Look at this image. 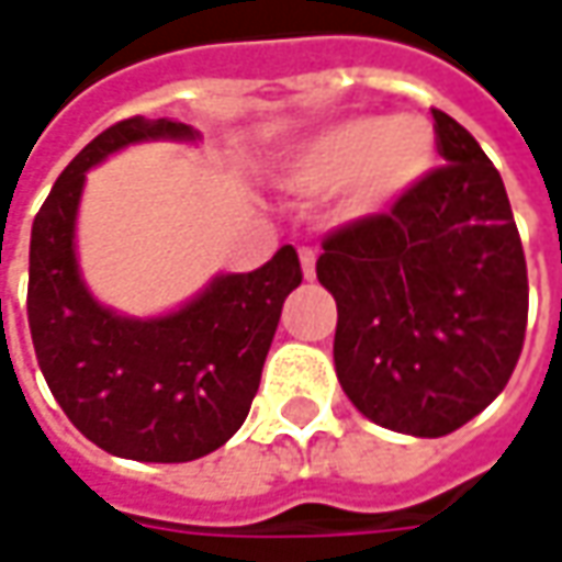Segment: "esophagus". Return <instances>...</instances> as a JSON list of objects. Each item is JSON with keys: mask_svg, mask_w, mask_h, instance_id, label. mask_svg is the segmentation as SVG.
I'll return each instance as SVG.
<instances>
[{"mask_svg": "<svg viewBox=\"0 0 562 562\" xmlns=\"http://www.w3.org/2000/svg\"><path fill=\"white\" fill-rule=\"evenodd\" d=\"M300 262H303V274L313 281L315 278V249L313 247H303L300 249Z\"/></svg>", "mask_w": 562, "mask_h": 562, "instance_id": "1", "label": "esophagus"}]
</instances>
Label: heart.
<instances>
[{
    "label": "heart",
    "instance_id": "b5f03b06",
    "mask_svg": "<svg viewBox=\"0 0 562 562\" xmlns=\"http://www.w3.org/2000/svg\"><path fill=\"white\" fill-rule=\"evenodd\" d=\"M435 156V134L422 119H353L315 137L291 168L303 193H335L357 184V203L375 209L394 200Z\"/></svg>",
    "mask_w": 562,
    "mask_h": 562
}]
</instances>
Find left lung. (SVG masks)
I'll return each mask as SVG.
<instances>
[{
  "label": "left lung",
  "mask_w": 562,
  "mask_h": 562,
  "mask_svg": "<svg viewBox=\"0 0 562 562\" xmlns=\"http://www.w3.org/2000/svg\"><path fill=\"white\" fill-rule=\"evenodd\" d=\"M447 165L322 240L315 274L335 296V369L359 413L441 438L507 387L529 322L526 252L501 171L441 109Z\"/></svg>",
  "instance_id": "left-lung-1"
}]
</instances>
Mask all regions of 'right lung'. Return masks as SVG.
I'll list each match as a JSON object with an SVG mask.
<instances>
[{"label":"right lung","instance_id":"obj_1","mask_svg":"<svg viewBox=\"0 0 562 562\" xmlns=\"http://www.w3.org/2000/svg\"><path fill=\"white\" fill-rule=\"evenodd\" d=\"M193 140L168 119L105 127L58 175L31 231L27 322L40 372L75 428L105 453L187 463L244 425L288 293L303 269L281 247L262 269L218 274L184 310L127 318L99 306L80 281L75 218L87 168L140 140Z\"/></svg>","mask_w":562,"mask_h":562}]
</instances>
